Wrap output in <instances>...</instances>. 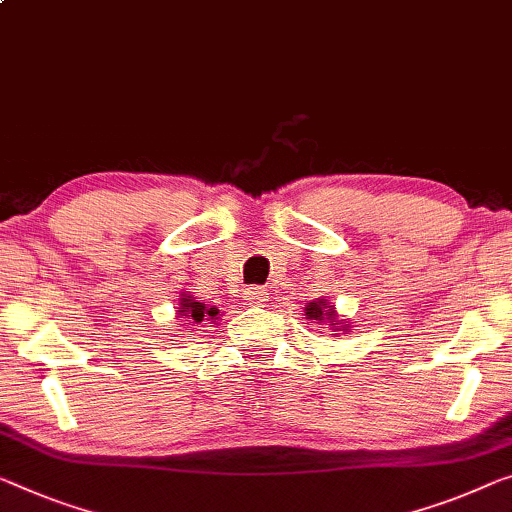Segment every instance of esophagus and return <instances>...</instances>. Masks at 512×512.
<instances>
[{"instance_id":"obj_1","label":"esophagus","mask_w":512,"mask_h":512,"mask_svg":"<svg viewBox=\"0 0 512 512\" xmlns=\"http://www.w3.org/2000/svg\"><path fill=\"white\" fill-rule=\"evenodd\" d=\"M247 300L251 306H263L267 302V293L263 288H249L247 290Z\"/></svg>"}]
</instances>
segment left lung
Returning <instances> with one entry per match:
<instances>
[{
  "mask_svg": "<svg viewBox=\"0 0 512 512\" xmlns=\"http://www.w3.org/2000/svg\"><path fill=\"white\" fill-rule=\"evenodd\" d=\"M304 316L309 320L325 322V325H329V329H334V332H348V325H345L343 320H338V313L334 311V306L327 300H316V302L306 304Z\"/></svg>",
  "mask_w": 512,
  "mask_h": 512,
  "instance_id": "8db88e82",
  "label": "left lung"
}]
</instances>
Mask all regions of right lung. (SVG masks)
<instances>
[{
	"mask_svg": "<svg viewBox=\"0 0 512 512\" xmlns=\"http://www.w3.org/2000/svg\"><path fill=\"white\" fill-rule=\"evenodd\" d=\"M178 316L187 318L190 322H203V320L217 322L219 309L194 300V297H190V295H183V300H180V306H178ZM190 322H187V325H190Z\"/></svg>",
	"mask_w": 512,
	"mask_h": 512,
	"instance_id": "1",
	"label": "right lung"
}]
</instances>
